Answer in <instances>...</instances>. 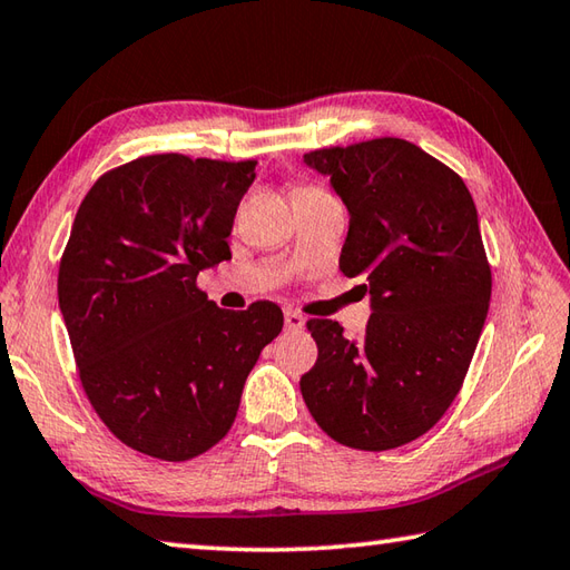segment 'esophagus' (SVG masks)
<instances>
[{
    "label": "esophagus",
    "instance_id": "1",
    "mask_svg": "<svg viewBox=\"0 0 570 570\" xmlns=\"http://www.w3.org/2000/svg\"><path fill=\"white\" fill-rule=\"evenodd\" d=\"M303 327H305V317L295 313V309H285V330L299 332Z\"/></svg>",
    "mask_w": 570,
    "mask_h": 570
}]
</instances>
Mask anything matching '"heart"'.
Returning <instances> with one entry per match:
<instances>
[{
	"label": "heart",
	"instance_id": "1",
	"mask_svg": "<svg viewBox=\"0 0 570 570\" xmlns=\"http://www.w3.org/2000/svg\"><path fill=\"white\" fill-rule=\"evenodd\" d=\"M315 190H320V188H315V186H295L293 188V198L295 196H303V193H315Z\"/></svg>",
	"mask_w": 570,
	"mask_h": 570
}]
</instances>
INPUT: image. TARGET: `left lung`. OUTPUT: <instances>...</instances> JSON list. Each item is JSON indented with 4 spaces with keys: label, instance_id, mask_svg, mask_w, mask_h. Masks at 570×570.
I'll return each mask as SVG.
<instances>
[{
    "label": "left lung",
    "instance_id": "1",
    "mask_svg": "<svg viewBox=\"0 0 570 570\" xmlns=\"http://www.w3.org/2000/svg\"><path fill=\"white\" fill-rule=\"evenodd\" d=\"M350 210L340 271L364 277L372 315L347 340L307 320L315 367L299 392L322 432L362 452L426 434L464 384L491 299L474 198L456 170L404 138L305 154Z\"/></svg>",
    "mask_w": 570,
    "mask_h": 570
}]
</instances>
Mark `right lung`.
Masks as SVG:
<instances>
[{
  "label": "right lung",
  "mask_w": 570,
  "mask_h": 570,
  "mask_svg": "<svg viewBox=\"0 0 570 570\" xmlns=\"http://www.w3.org/2000/svg\"><path fill=\"white\" fill-rule=\"evenodd\" d=\"M257 160L156 154L96 180L59 263V307L79 380L109 432L146 456L188 461L230 432L243 384L283 330L257 299L223 309L198 287Z\"/></svg>",
  "instance_id": "add662e5"
}]
</instances>
